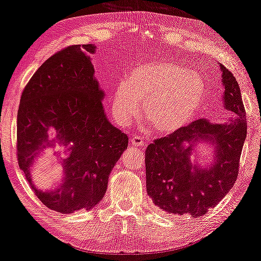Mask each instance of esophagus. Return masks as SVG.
<instances>
[{"label": "esophagus", "mask_w": 261, "mask_h": 261, "mask_svg": "<svg viewBox=\"0 0 261 261\" xmlns=\"http://www.w3.org/2000/svg\"><path fill=\"white\" fill-rule=\"evenodd\" d=\"M145 139L142 137H139V135H133V138L130 139V144L135 146V147H141L144 145Z\"/></svg>", "instance_id": "34e87169"}]
</instances>
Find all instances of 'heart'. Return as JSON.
Masks as SVG:
<instances>
[{"label":"heart","instance_id":"b5f03b06","mask_svg":"<svg viewBox=\"0 0 261 261\" xmlns=\"http://www.w3.org/2000/svg\"><path fill=\"white\" fill-rule=\"evenodd\" d=\"M205 98V83L198 73L165 60L146 63L127 74L114 91L113 113L120 122L142 114L162 134L173 133L190 122Z\"/></svg>","mask_w":261,"mask_h":261}]
</instances>
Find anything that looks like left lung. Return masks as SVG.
<instances>
[{
	"mask_svg": "<svg viewBox=\"0 0 261 261\" xmlns=\"http://www.w3.org/2000/svg\"><path fill=\"white\" fill-rule=\"evenodd\" d=\"M224 106L235 114L227 123L196 120L167 137L156 139L145 151L147 195L164 212L205 215L230 190L239 174L240 156L247 134V120L241 92L233 73L221 65ZM210 141L216 163L209 169L192 166V147Z\"/></svg>",
	"mask_w": 261,
	"mask_h": 261,
	"instance_id": "obj_1",
	"label": "left lung"
}]
</instances>
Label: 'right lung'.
I'll return each instance as SVG.
<instances>
[{"mask_svg":"<svg viewBox=\"0 0 261 261\" xmlns=\"http://www.w3.org/2000/svg\"><path fill=\"white\" fill-rule=\"evenodd\" d=\"M95 46L72 45L49 57L24 87L17 110L16 153L32 190L51 210L70 214L90 209L107 191L110 171L128 146V137L107 120L103 91L94 78ZM48 127L70 144L66 177L56 192L31 184L29 167L48 141Z\"/></svg>","mask_w":261,"mask_h":261,"instance_id":"1","label":"right lung"}]
</instances>
